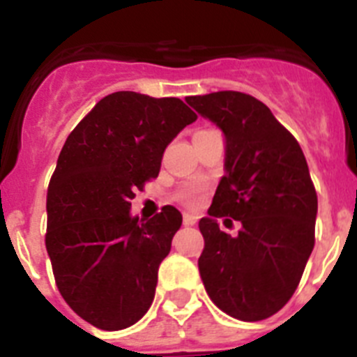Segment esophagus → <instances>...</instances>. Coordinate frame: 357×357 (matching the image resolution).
Segmentation results:
<instances>
[{
  "label": "esophagus",
  "instance_id": "1",
  "mask_svg": "<svg viewBox=\"0 0 357 357\" xmlns=\"http://www.w3.org/2000/svg\"><path fill=\"white\" fill-rule=\"evenodd\" d=\"M195 223H197V216H195V214L185 213L184 214V225H195Z\"/></svg>",
  "mask_w": 357,
  "mask_h": 357
}]
</instances>
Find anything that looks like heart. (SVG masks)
I'll list each match as a JSON object with an SVG mask.
<instances>
[{"mask_svg": "<svg viewBox=\"0 0 357 357\" xmlns=\"http://www.w3.org/2000/svg\"><path fill=\"white\" fill-rule=\"evenodd\" d=\"M202 191H204V185L198 184V182H193V184L184 185V188L176 193V198H178V202L185 204V206H195V204H198V200H200Z\"/></svg>", "mask_w": 357, "mask_h": 357, "instance_id": "heart-1", "label": "heart"}]
</instances>
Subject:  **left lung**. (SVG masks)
<instances>
[{
	"label": "left lung",
	"instance_id": "1",
	"mask_svg": "<svg viewBox=\"0 0 357 357\" xmlns=\"http://www.w3.org/2000/svg\"><path fill=\"white\" fill-rule=\"evenodd\" d=\"M185 102L225 137V175L198 223L206 243L200 277L223 313L264 320L291 298L314 247L318 200L307 162L295 137L250 94L218 91ZM223 215L242 223L238 236L219 230Z\"/></svg>",
	"mask_w": 357,
	"mask_h": 357
}]
</instances>
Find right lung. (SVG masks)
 Returning <instances> with one entry per match:
<instances>
[{
	"instance_id": "1",
	"label": "right lung",
	"mask_w": 357,
	"mask_h": 357,
	"mask_svg": "<svg viewBox=\"0 0 357 357\" xmlns=\"http://www.w3.org/2000/svg\"><path fill=\"white\" fill-rule=\"evenodd\" d=\"M195 119L178 98L118 91L62 146L46 198V250L64 301L98 329H127L153 302L182 214L164 206L139 220L130 200L157 178L166 146Z\"/></svg>"
}]
</instances>
